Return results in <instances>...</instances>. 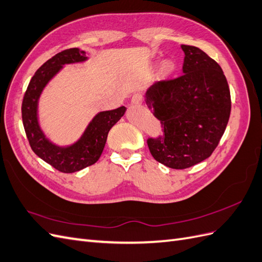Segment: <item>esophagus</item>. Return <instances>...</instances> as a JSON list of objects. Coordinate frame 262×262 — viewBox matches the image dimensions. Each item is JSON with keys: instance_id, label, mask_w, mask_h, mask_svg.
<instances>
[{"instance_id": "1", "label": "esophagus", "mask_w": 262, "mask_h": 262, "mask_svg": "<svg viewBox=\"0 0 262 262\" xmlns=\"http://www.w3.org/2000/svg\"><path fill=\"white\" fill-rule=\"evenodd\" d=\"M141 102H143V95L140 93H136L133 95L132 105H139V104H141Z\"/></svg>"}]
</instances>
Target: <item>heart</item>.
<instances>
[{
  "label": "heart",
  "instance_id": "heart-1",
  "mask_svg": "<svg viewBox=\"0 0 262 262\" xmlns=\"http://www.w3.org/2000/svg\"><path fill=\"white\" fill-rule=\"evenodd\" d=\"M174 70H176V63L171 60V59H167V60H164L161 63L159 72L162 78H168L173 73Z\"/></svg>",
  "mask_w": 262,
  "mask_h": 262
}]
</instances>
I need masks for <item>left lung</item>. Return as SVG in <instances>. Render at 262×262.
<instances>
[{"instance_id": "left-lung-1", "label": "left lung", "mask_w": 262, "mask_h": 262, "mask_svg": "<svg viewBox=\"0 0 262 262\" xmlns=\"http://www.w3.org/2000/svg\"><path fill=\"white\" fill-rule=\"evenodd\" d=\"M183 74L154 83L146 104L162 126V135L149 137L154 158L172 169H185L210 157L230 115L227 80L220 64L198 47L182 45Z\"/></svg>"}]
</instances>
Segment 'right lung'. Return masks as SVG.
<instances>
[{
	"mask_svg": "<svg viewBox=\"0 0 262 262\" xmlns=\"http://www.w3.org/2000/svg\"><path fill=\"white\" fill-rule=\"evenodd\" d=\"M85 51L79 48L66 49L55 55L37 70L24 94L21 118L33 151L43 161L60 172L72 173L84 169L99 160L105 146L107 134L121 117L126 107L100 112L89 124L81 138L71 146L59 147L46 138L38 124L37 105L43 88L60 71L63 64L86 60Z\"/></svg>",
	"mask_w": 262,
	"mask_h": 262,
	"instance_id": "obj_1",
	"label": "right lung"
}]
</instances>
